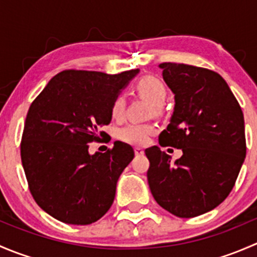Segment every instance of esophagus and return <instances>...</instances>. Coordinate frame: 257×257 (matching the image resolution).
Instances as JSON below:
<instances>
[{"label": "esophagus", "mask_w": 257, "mask_h": 257, "mask_svg": "<svg viewBox=\"0 0 257 257\" xmlns=\"http://www.w3.org/2000/svg\"><path fill=\"white\" fill-rule=\"evenodd\" d=\"M134 153H136V155H143L144 150L142 149L141 147H136V148H134Z\"/></svg>", "instance_id": "1"}]
</instances>
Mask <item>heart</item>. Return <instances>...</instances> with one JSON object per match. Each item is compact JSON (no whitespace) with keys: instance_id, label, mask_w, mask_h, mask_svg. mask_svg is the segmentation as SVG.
<instances>
[{"instance_id":"obj_1","label":"heart","mask_w":257,"mask_h":257,"mask_svg":"<svg viewBox=\"0 0 257 257\" xmlns=\"http://www.w3.org/2000/svg\"><path fill=\"white\" fill-rule=\"evenodd\" d=\"M137 90L141 95L147 98L153 105H155V110L159 109L160 105L165 102L167 98V88L164 83L155 77H143L137 83ZM125 108V98L123 95H118L113 100L112 115L114 118H120ZM155 126L149 123H131L123 126L118 132V137L120 141L134 145H144L148 143L150 136L155 133Z\"/></svg>"}]
</instances>
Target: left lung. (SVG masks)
Segmentation results:
<instances>
[{
    "label": "left lung",
    "instance_id": "1",
    "mask_svg": "<svg viewBox=\"0 0 257 257\" xmlns=\"http://www.w3.org/2000/svg\"><path fill=\"white\" fill-rule=\"evenodd\" d=\"M159 68L175 99L159 143L183 155L173 163L157 145L145 149L148 184L163 209L179 217L199 216L220 205L234 188L246 157L243 114L216 72L178 63Z\"/></svg>",
    "mask_w": 257,
    "mask_h": 257
}]
</instances>
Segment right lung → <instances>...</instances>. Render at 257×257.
<instances>
[{"label": "right lung", "instance_id": "obj_1", "mask_svg": "<svg viewBox=\"0 0 257 257\" xmlns=\"http://www.w3.org/2000/svg\"><path fill=\"white\" fill-rule=\"evenodd\" d=\"M138 73L63 71L31 104L21 159L36 203L54 219L88 225L112 206L134 150L116 141L110 150L90 154L89 143L104 137L98 131L112 120L113 100Z\"/></svg>", "mask_w": 257, "mask_h": 257}]
</instances>
